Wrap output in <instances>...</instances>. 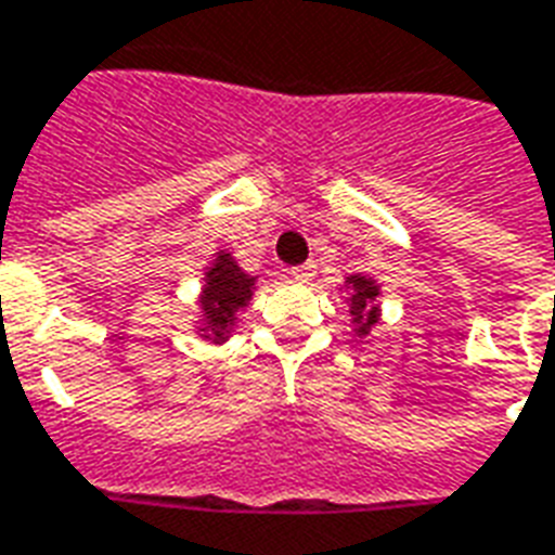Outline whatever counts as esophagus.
<instances>
[{"mask_svg": "<svg viewBox=\"0 0 555 555\" xmlns=\"http://www.w3.org/2000/svg\"><path fill=\"white\" fill-rule=\"evenodd\" d=\"M289 274H293L295 281H301V283L312 281V274H315V262H304V266H293V269H289Z\"/></svg>", "mask_w": 555, "mask_h": 555, "instance_id": "obj_1", "label": "esophagus"}]
</instances>
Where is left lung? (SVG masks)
I'll use <instances>...</instances> for the list:
<instances>
[{"label":"left lung","instance_id":"obj_1","mask_svg":"<svg viewBox=\"0 0 555 555\" xmlns=\"http://www.w3.org/2000/svg\"><path fill=\"white\" fill-rule=\"evenodd\" d=\"M345 286L351 289V315L357 322V336H365L377 322V304L374 298L380 295V286L372 278H362V274H351Z\"/></svg>","mask_w":555,"mask_h":555}]
</instances>
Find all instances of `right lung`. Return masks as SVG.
I'll list each match as a JSON object with an SVG mask.
<instances>
[{
  "label": "right lung",
  "instance_id": "obj_1",
  "mask_svg": "<svg viewBox=\"0 0 555 555\" xmlns=\"http://www.w3.org/2000/svg\"><path fill=\"white\" fill-rule=\"evenodd\" d=\"M254 293V278L245 274L231 254H219L216 262L204 272V293H202V312H204V333H210L207 339L222 341L231 333V324L236 319V310H243Z\"/></svg>",
  "mask_w": 555,
  "mask_h": 555
}]
</instances>
